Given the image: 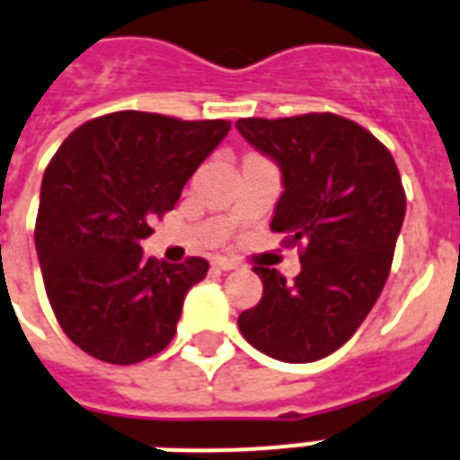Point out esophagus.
Listing matches in <instances>:
<instances>
[{"label": "esophagus", "instance_id": "34e87169", "mask_svg": "<svg viewBox=\"0 0 460 460\" xmlns=\"http://www.w3.org/2000/svg\"><path fill=\"white\" fill-rule=\"evenodd\" d=\"M212 265H215L217 270H222V272H229V270L238 268V262L231 261V258H215V261H212Z\"/></svg>", "mask_w": 460, "mask_h": 460}]
</instances>
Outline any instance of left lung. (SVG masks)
I'll return each mask as SVG.
<instances>
[{
    "label": "left lung",
    "mask_w": 460,
    "mask_h": 460,
    "mask_svg": "<svg viewBox=\"0 0 460 460\" xmlns=\"http://www.w3.org/2000/svg\"><path fill=\"white\" fill-rule=\"evenodd\" d=\"M238 132L282 168L270 229L301 248L294 282L253 268L262 299L238 328L262 355L306 364L352 338L384 289L405 219L394 156L362 125L335 113L241 118Z\"/></svg>",
    "instance_id": "left-lung-1"
}]
</instances>
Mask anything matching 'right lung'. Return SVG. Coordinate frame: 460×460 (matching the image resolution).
Here are the masks:
<instances>
[{"mask_svg": "<svg viewBox=\"0 0 460 460\" xmlns=\"http://www.w3.org/2000/svg\"><path fill=\"white\" fill-rule=\"evenodd\" d=\"M229 129V120L120 111L84 122L52 156L35 251L59 328L86 355L137 364L173 340L185 294L209 262L145 258L142 238Z\"/></svg>", "mask_w": 460, "mask_h": 460, "instance_id": "add662e5", "label": "right lung"}]
</instances>
